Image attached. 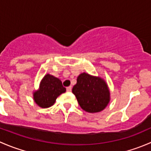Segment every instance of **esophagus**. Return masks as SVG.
<instances>
[{"label":"esophagus","instance_id":"esophagus-1","mask_svg":"<svg viewBox=\"0 0 151 151\" xmlns=\"http://www.w3.org/2000/svg\"><path fill=\"white\" fill-rule=\"evenodd\" d=\"M71 86H68V87H67L66 88V91H67V92H71Z\"/></svg>","mask_w":151,"mask_h":151}]
</instances>
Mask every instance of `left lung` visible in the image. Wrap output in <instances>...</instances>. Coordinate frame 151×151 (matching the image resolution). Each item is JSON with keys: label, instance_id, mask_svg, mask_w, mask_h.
<instances>
[{"label": "left lung", "instance_id": "8db88e82", "mask_svg": "<svg viewBox=\"0 0 151 151\" xmlns=\"http://www.w3.org/2000/svg\"><path fill=\"white\" fill-rule=\"evenodd\" d=\"M72 93L82 109L90 113L101 112L110 101V91L104 79L85 72L77 77Z\"/></svg>", "mask_w": 151, "mask_h": 151}]
</instances>
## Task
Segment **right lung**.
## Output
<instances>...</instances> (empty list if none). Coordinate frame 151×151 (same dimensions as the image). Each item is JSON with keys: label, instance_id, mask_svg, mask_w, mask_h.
Listing matches in <instances>:
<instances>
[{"label": "right lung", "instance_id": "1", "mask_svg": "<svg viewBox=\"0 0 151 151\" xmlns=\"http://www.w3.org/2000/svg\"><path fill=\"white\" fill-rule=\"evenodd\" d=\"M66 91L60 79L47 74L41 80L39 89L33 91V101L42 108L50 107L55 104L56 99Z\"/></svg>", "mask_w": 151, "mask_h": 151}]
</instances>
